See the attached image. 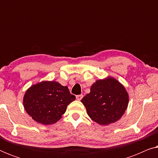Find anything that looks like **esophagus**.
<instances>
[{"label": "esophagus", "instance_id": "34e87169", "mask_svg": "<svg viewBox=\"0 0 158 158\" xmlns=\"http://www.w3.org/2000/svg\"><path fill=\"white\" fill-rule=\"evenodd\" d=\"M83 96L82 94H81V95H77V96H76V99L77 101H81L82 98H83Z\"/></svg>", "mask_w": 158, "mask_h": 158}]
</instances>
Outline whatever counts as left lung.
<instances>
[{
  "instance_id": "8db88e82",
  "label": "left lung",
  "mask_w": 158,
  "mask_h": 158,
  "mask_svg": "<svg viewBox=\"0 0 158 158\" xmlns=\"http://www.w3.org/2000/svg\"><path fill=\"white\" fill-rule=\"evenodd\" d=\"M81 102L93 121L108 125L122 118L128 106L129 95L117 80L109 77L93 84Z\"/></svg>"
}]
</instances>
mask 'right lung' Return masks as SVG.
<instances>
[{"label": "right lung", "instance_id": "add662e5", "mask_svg": "<svg viewBox=\"0 0 158 158\" xmlns=\"http://www.w3.org/2000/svg\"><path fill=\"white\" fill-rule=\"evenodd\" d=\"M75 100L67 86L55 81H42L31 86L23 96L26 111L36 122L55 124L66 111L67 106Z\"/></svg>", "mask_w": 158, "mask_h": 158}]
</instances>
